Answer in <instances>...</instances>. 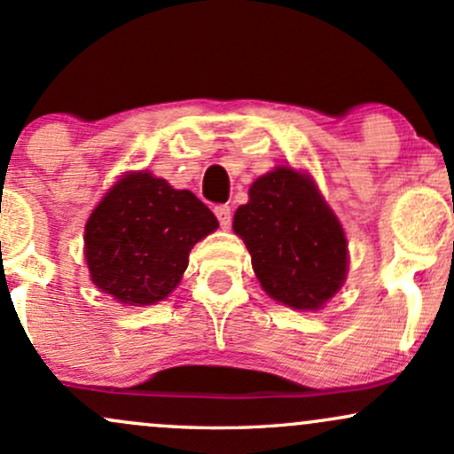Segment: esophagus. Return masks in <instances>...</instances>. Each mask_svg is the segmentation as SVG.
<instances>
[{"instance_id": "obj_1", "label": "esophagus", "mask_w": 454, "mask_h": 454, "mask_svg": "<svg viewBox=\"0 0 454 454\" xmlns=\"http://www.w3.org/2000/svg\"><path fill=\"white\" fill-rule=\"evenodd\" d=\"M215 215H217V220H220V226L223 228V231H226V228H231V223H232L231 207H228V205L215 207Z\"/></svg>"}]
</instances>
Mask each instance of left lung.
<instances>
[{"mask_svg": "<svg viewBox=\"0 0 454 454\" xmlns=\"http://www.w3.org/2000/svg\"><path fill=\"white\" fill-rule=\"evenodd\" d=\"M232 228L260 286L279 303L320 309L346 281V234L309 175L278 166L258 176Z\"/></svg>", "mask_w": 454, "mask_h": 454, "instance_id": "obj_1", "label": "left lung"}]
</instances>
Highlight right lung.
I'll list each match as a JSON object with an SVG mask.
<instances>
[{"mask_svg": "<svg viewBox=\"0 0 454 454\" xmlns=\"http://www.w3.org/2000/svg\"><path fill=\"white\" fill-rule=\"evenodd\" d=\"M220 226L209 207L151 173L123 175L85 226L91 281L123 305H153L179 286L190 249Z\"/></svg>", "mask_w": 454, "mask_h": 454, "instance_id": "add662e5", "label": "right lung"}]
</instances>
